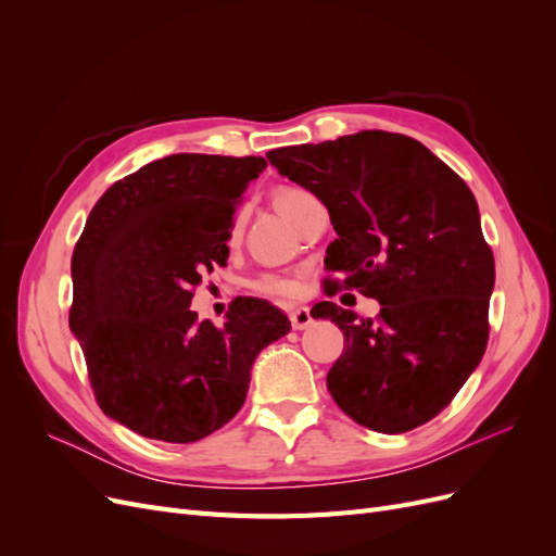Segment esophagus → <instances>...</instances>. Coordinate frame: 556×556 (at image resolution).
Returning a JSON list of instances; mask_svg holds the SVG:
<instances>
[{
	"mask_svg": "<svg viewBox=\"0 0 556 556\" xmlns=\"http://www.w3.org/2000/svg\"><path fill=\"white\" fill-rule=\"evenodd\" d=\"M290 323H292V329L301 331V329H308L313 325V315L308 308H292L290 311Z\"/></svg>",
	"mask_w": 556,
	"mask_h": 556,
	"instance_id": "esophagus-1",
	"label": "esophagus"
}]
</instances>
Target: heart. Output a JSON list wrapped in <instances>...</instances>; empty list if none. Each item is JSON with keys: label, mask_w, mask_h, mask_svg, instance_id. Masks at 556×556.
Instances as JSON below:
<instances>
[{"label": "heart", "mask_w": 556, "mask_h": 556, "mask_svg": "<svg viewBox=\"0 0 556 556\" xmlns=\"http://www.w3.org/2000/svg\"><path fill=\"white\" fill-rule=\"evenodd\" d=\"M313 194L304 188H294V185H282V188H278L274 194H271V201L274 206L288 217V220H296L299 211L304 208L306 201L311 199ZM250 288L255 290L257 294H264V296H292L294 294V282L290 278H282V276H274V274H266V276H260L250 282Z\"/></svg>", "instance_id": "1"}]
</instances>
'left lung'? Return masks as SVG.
<instances>
[{"label":"left lung","instance_id":"1","mask_svg":"<svg viewBox=\"0 0 556 556\" xmlns=\"http://www.w3.org/2000/svg\"><path fill=\"white\" fill-rule=\"evenodd\" d=\"M278 174L311 190L339 239L325 264L333 288L380 301L376 319L319 301L345 336L327 390L357 425L403 433L462 390L490 339L494 252L478 201L429 148L406 134L364 129L268 150Z\"/></svg>","mask_w":556,"mask_h":556}]
</instances>
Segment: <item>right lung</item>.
<instances>
[{
  "label": "right lung",
  "mask_w": 556,
  "mask_h": 556,
  "mask_svg": "<svg viewBox=\"0 0 556 556\" xmlns=\"http://www.w3.org/2000/svg\"><path fill=\"white\" fill-rule=\"evenodd\" d=\"M264 157L180 153L113 182L72 255L70 327L104 415L164 443H194L241 410L260 350L290 331L262 299L231 301L217 329L190 311L229 257L233 211Z\"/></svg>",
  "instance_id": "add662e5"
}]
</instances>
